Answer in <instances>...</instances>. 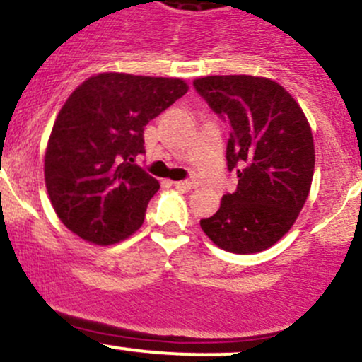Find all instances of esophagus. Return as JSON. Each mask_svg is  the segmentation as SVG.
<instances>
[{
	"instance_id": "esophagus-1",
	"label": "esophagus",
	"mask_w": 362,
	"mask_h": 362,
	"mask_svg": "<svg viewBox=\"0 0 362 362\" xmlns=\"http://www.w3.org/2000/svg\"><path fill=\"white\" fill-rule=\"evenodd\" d=\"M174 188L180 189V192H189L193 188V182L192 181H176L174 182Z\"/></svg>"
}]
</instances>
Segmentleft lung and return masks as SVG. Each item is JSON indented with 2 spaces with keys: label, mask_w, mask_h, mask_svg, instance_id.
Here are the masks:
<instances>
[{
  "label": "left lung",
  "mask_w": 362,
  "mask_h": 362,
  "mask_svg": "<svg viewBox=\"0 0 362 362\" xmlns=\"http://www.w3.org/2000/svg\"><path fill=\"white\" fill-rule=\"evenodd\" d=\"M210 109L229 124L227 169L238 188L202 218L203 233L222 250L258 253L279 241L301 212L315 173V145L303 109L282 85L250 75L193 82Z\"/></svg>",
  "instance_id": "1"
}]
</instances>
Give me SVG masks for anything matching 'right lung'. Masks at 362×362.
<instances>
[{"label":"right lung","instance_id":"add662e5","mask_svg":"<svg viewBox=\"0 0 362 362\" xmlns=\"http://www.w3.org/2000/svg\"><path fill=\"white\" fill-rule=\"evenodd\" d=\"M188 92L180 78L100 73L75 88L52 127L44 176L56 214L85 241L107 246L144 224L159 181L133 164L147 123Z\"/></svg>","mask_w":362,"mask_h":362}]
</instances>
